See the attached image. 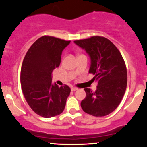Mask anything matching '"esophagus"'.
I'll return each instance as SVG.
<instances>
[{"label": "esophagus", "mask_w": 147, "mask_h": 147, "mask_svg": "<svg viewBox=\"0 0 147 147\" xmlns=\"http://www.w3.org/2000/svg\"><path fill=\"white\" fill-rule=\"evenodd\" d=\"M78 90L77 88H74V87L71 88V91H75V90Z\"/></svg>", "instance_id": "34e87169"}]
</instances>
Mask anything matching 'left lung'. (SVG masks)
<instances>
[{
  "label": "left lung",
  "mask_w": 147,
  "mask_h": 147,
  "mask_svg": "<svg viewBox=\"0 0 147 147\" xmlns=\"http://www.w3.org/2000/svg\"><path fill=\"white\" fill-rule=\"evenodd\" d=\"M74 42L90 56L89 73L94 75L92 80L98 82L95 92L85 88L86 97L82 101V108L93 116L108 115L119 106L127 88L124 59L115 45L104 37L94 36Z\"/></svg>",
  "instance_id": "1"
}]
</instances>
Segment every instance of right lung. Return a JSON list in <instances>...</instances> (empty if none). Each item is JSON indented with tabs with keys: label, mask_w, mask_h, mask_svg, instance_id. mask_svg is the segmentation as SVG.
Returning a JSON list of instances; mask_svg holds the SVG:
<instances>
[{
	"label": "right lung",
	"mask_w": 147,
	"mask_h": 147,
	"mask_svg": "<svg viewBox=\"0 0 147 147\" xmlns=\"http://www.w3.org/2000/svg\"><path fill=\"white\" fill-rule=\"evenodd\" d=\"M71 41L51 36L37 40L26 54L20 71L22 91L29 107L44 118L62 113L71 88L52 83L51 74L61 62L62 51Z\"/></svg>",
	"instance_id": "add662e5"
}]
</instances>
